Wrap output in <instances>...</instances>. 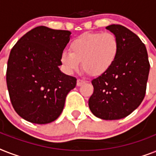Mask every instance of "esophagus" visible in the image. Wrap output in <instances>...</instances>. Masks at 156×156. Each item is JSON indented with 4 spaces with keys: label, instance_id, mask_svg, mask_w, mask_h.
Listing matches in <instances>:
<instances>
[{
    "label": "esophagus",
    "instance_id": "1",
    "mask_svg": "<svg viewBox=\"0 0 156 156\" xmlns=\"http://www.w3.org/2000/svg\"><path fill=\"white\" fill-rule=\"evenodd\" d=\"M86 82L84 80H82V79H78L77 80V86L78 87H81V86H83Z\"/></svg>",
    "mask_w": 156,
    "mask_h": 156
}]
</instances>
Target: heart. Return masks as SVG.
Returning a JSON list of instances; mask_svg holds the SVG:
<instances>
[{"label":"heart","instance_id":"b5f03b06","mask_svg":"<svg viewBox=\"0 0 156 156\" xmlns=\"http://www.w3.org/2000/svg\"><path fill=\"white\" fill-rule=\"evenodd\" d=\"M120 44L112 33L86 32L70 43V52L63 51L61 62L68 73L82 66L86 73L100 76L107 73L117 59Z\"/></svg>","mask_w":156,"mask_h":156}]
</instances>
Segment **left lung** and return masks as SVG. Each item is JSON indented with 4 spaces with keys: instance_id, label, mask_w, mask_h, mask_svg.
I'll use <instances>...</instances> for the list:
<instances>
[{
    "instance_id": "8db88e82",
    "label": "left lung",
    "mask_w": 156,
    "mask_h": 156,
    "mask_svg": "<svg viewBox=\"0 0 156 156\" xmlns=\"http://www.w3.org/2000/svg\"><path fill=\"white\" fill-rule=\"evenodd\" d=\"M118 39L117 59L107 73L91 81L94 92L88 105L95 116L119 120L129 116L143 102L150 64L145 44L121 25L106 27Z\"/></svg>"
}]
</instances>
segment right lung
I'll return each instance as SVG.
<instances>
[{"instance_id": "obj_1", "label": "right lung", "mask_w": 156, "mask_h": 156, "mask_svg": "<svg viewBox=\"0 0 156 156\" xmlns=\"http://www.w3.org/2000/svg\"><path fill=\"white\" fill-rule=\"evenodd\" d=\"M70 37L69 30L41 26L28 31L11 49L6 83L13 108L26 121L50 123L63 111L66 95L77 83L59 69Z\"/></svg>"}]
</instances>
